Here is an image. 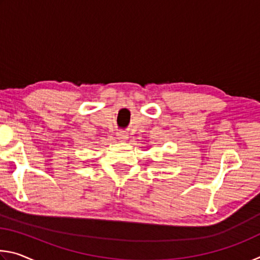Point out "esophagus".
Wrapping results in <instances>:
<instances>
[{"instance_id": "obj_1", "label": "esophagus", "mask_w": 260, "mask_h": 260, "mask_svg": "<svg viewBox=\"0 0 260 260\" xmlns=\"http://www.w3.org/2000/svg\"><path fill=\"white\" fill-rule=\"evenodd\" d=\"M117 138L120 141H126L127 139H128V133L125 131H119V132H117Z\"/></svg>"}]
</instances>
